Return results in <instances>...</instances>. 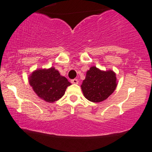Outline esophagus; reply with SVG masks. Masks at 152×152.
Here are the masks:
<instances>
[{"instance_id": "esophagus-1", "label": "esophagus", "mask_w": 152, "mask_h": 152, "mask_svg": "<svg viewBox=\"0 0 152 152\" xmlns=\"http://www.w3.org/2000/svg\"><path fill=\"white\" fill-rule=\"evenodd\" d=\"M71 82L72 83V84H79V80L77 79H72L71 81Z\"/></svg>"}]
</instances>
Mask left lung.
Returning <instances> with one entry per match:
<instances>
[{
    "label": "left lung",
    "mask_w": 152,
    "mask_h": 152,
    "mask_svg": "<svg viewBox=\"0 0 152 152\" xmlns=\"http://www.w3.org/2000/svg\"><path fill=\"white\" fill-rule=\"evenodd\" d=\"M117 86L114 71H101L92 66L87 71L81 87L84 96L92 102H100L107 99Z\"/></svg>",
    "instance_id": "obj_1"
}]
</instances>
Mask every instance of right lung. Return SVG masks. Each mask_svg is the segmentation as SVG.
Returning a JSON list of instances; mask_svg holds the SVG:
<instances>
[{
    "label": "right lung",
    "instance_id": "right-lung-1",
    "mask_svg": "<svg viewBox=\"0 0 152 152\" xmlns=\"http://www.w3.org/2000/svg\"><path fill=\"white\" fill-rule=\"evenodd\" d=\"M30 86L36 94L47 102H54L64 95L66 88L71 85L58 71L52 67L37 69L29 77Z\"/></svg>",
    "mask_w": 152,
    "mask_h": 152
}]
</instances>
